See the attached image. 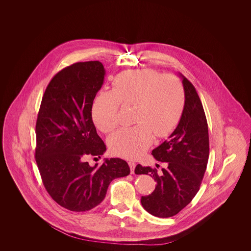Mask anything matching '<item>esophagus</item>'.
I'll list each match as a JSON object with an SVG mask.
<instances>
[{"label": "esophagus", "mask_w": 251, "mask_h": 251, "mask_svg": "<svg viewBox=\"0 0 251 251\" xmlns=\"http://www.w3.org/2000/svg\"><path fill=\"white\" fill-rule=\"evenodd\" d=\"M128 164H129V167H130V168H131V174H133V173H134V168H135L136 164H135L134 162H132V161H130Z\"/></svg>", "instance_id": "34e87169"}]
</instances>
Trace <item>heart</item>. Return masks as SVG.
I'll return each instance as SVG.
<instances>
[{
  "label": "heart",
  "mask_w": 251,
  "mask_h": 251,
  "mask_svg": "<svg viewBox=\"0 0 251 251\" xmlns=\"http://www.w3.org/2000/svg\"><path fill=\"white\" fill-rule=\"evenodd\" d=\"M185 102L183 86L173 75L153 70L126 72L113 82V91L101 90L92 105L96 126L103 132L114 131L120 123V103L133 107L136 125L123 128L109 138L115 155L133 159L141 155L156 136L168 135L177 126Z\"/></svg>",
  "instance_id": "b5f03b06"
}]
</instances>
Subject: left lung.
Listing matches in <instances>:
<instances>
[{"instance_id":"obj_1","label":"left lung","mask_w":251,"mask_h":251,"mask_svg":"<svg viewBox=\"0 0 251 251\" xmlns=\"http://www.w3.org/2000/svg\"><path fill=\"white\" fill-rule=\"evenodd\" d=\"M185 94L179 124L168 139L151 154L166 162L159 175L155 168L137 165L135 174H150L155 179L154 191L141 198L144 209L157 217L177 215L200 190L209 158L208 124L202 103L194 85L179 73Z\"/></svg>"}]
</instances>
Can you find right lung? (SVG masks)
Segmentation results:
<instances>
[{
	"mask_svg": "<svg viewBox=\"0 0 251 251\" xmlns=\"http://www.w3.org/2000/svg\"><path fill=\"white\" fill-rule=\"evenodd\" d=\"M104 75L99 61L63 69L48 84L37 116L36 161L41 179L52 200L72 212L93 209L113 179L130 174L120 158L105 159L100 167L86 162L87 156L100 158L106 151L91 113Z\"/></svg>",
	"mask_w": 251,
	"mask_h": 251,
	"instance_id": "1",
	"label": "right lung"
}]
</instances>
